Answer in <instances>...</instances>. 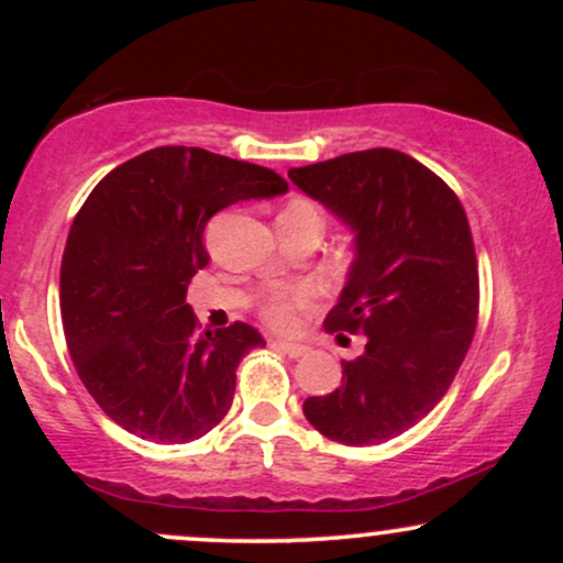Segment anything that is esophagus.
I'll return each instance as SVG.
<instances>
[{"label":"esophagus","mask_w":563,"mask_h":563,"mask_svg":"<svg viewBox=\"0 0 563 563\" xmlns=\"http://www.w3.org/2000/svg\"><path fill=\"white\" fill-rule=\"evenodd\" d=\"M273 346L280 349L283 354H288V357H294V360H299V357H303V354H309V346H303V344H290V341H280V339H275Z\"/></svg>","instance_id":"obj_1"}]
</instances>
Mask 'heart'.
Listing matches in <instances>:
<instances>
[{"label": "heart", "mask_w": 563, "mask_h": 563, "mask_svg": "<svg viewBox=\"0 0 563 563\" xmlns=\"http://www.w3.org/2000/svg\"><path fill=\"white\" fill-rule=\"evenodd\" d=\"M286 209H301V211H312V214L320 217V209L312 203V200L303 198H294ZM322 294V286L318 280H303L296 283V286L280 288L275 294H269V299L264 301L262 314L264 320L273 322L275 328H294L299 322V314L309 307L318 296Z\"/></svg>", "instance_id": "heart-1"}]
</instances>
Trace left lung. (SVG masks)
I'll use <instances>...</instances> for the list:
<instances>
[{"label":"left lung","mask_w":563,"mask_h":563,"mask_svg":"<svg viewBox=\"0 0 563 563\" xmlns=\"http://www.w3.org/2000/svg\"><path fill=\"white\" fill-rule=\"evenodd\" d=\"M354 232V262L328 333H365L341 386L303 402L307 421L349 448L399 437L434 410L474 341L479 267L461 200L391 147L288 172ZM341 335V333H339Z\"/></svg>","instance_id":"1"}]
</instances>
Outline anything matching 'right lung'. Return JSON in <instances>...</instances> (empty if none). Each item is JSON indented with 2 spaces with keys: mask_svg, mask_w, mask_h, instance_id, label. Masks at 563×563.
Masks as SVG:
<instances>
[{
  "mask_svg": "<svg viewBox=\"0 0 563 563\" xmlns=\"http://www.w3.org/2000/svg\"><path fill=\"white\" fill-rule=\"evenodd\" d=\"M286 190L264 166L164 145L84 200L60 264L63 331L81 384L129 434L183 444L228 416L238 365L264 339L245 322L198 333L187 286L217 211Z\"/></svg>",
  "mask_w": 563,
  "mask_h": 563,
  "instance_id": "right-lung-1",
  "label": "right lung"
}]
</instances>
